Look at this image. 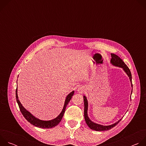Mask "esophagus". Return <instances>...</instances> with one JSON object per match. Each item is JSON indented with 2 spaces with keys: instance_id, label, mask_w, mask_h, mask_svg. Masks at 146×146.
Listing matches in <instances>:
<instances>
[{
  "instance_id": "obj_1",
  "label": "esophagus",
  "mask_w": 146,
  "mask_h": 146,
  "mask_svg": "<svg viewBox=\"0 0 146 146\" xmlns=\"http://www.w3.org/2000/svg\"><path fill=\"white\" fill-rule=\"evenodd\" d=\"M84 91H85V89H84V87H79V88H78V93H80V94L84 93Z\"/></svg>"
}]
</instances>
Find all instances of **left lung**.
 <instances>
[{
  "label": "left lung",
  "instance_id": "1",
  "mask_svg": "<svg viewBox=\"0 0 146 146\" xmlns=\"http://www.w3.org/2000/svg\"><path fill=\"white\" fill-rule=\"evenodd\" d=\"M111 63L116 66H118L120 68H122L123 70L127 74V75L129 76L130 81L131 82V86L132 87H133V85L132 84V74L131 73V71L129 69V68L127 66V65L124 63V62H123V60L117 55L114 54H111ZM131 92V94H132ZM84 118H85V121L87 124V125L91 129L96 131H108L110 130V129H111L112 128L114 127L115 125L118 123V122L121 120V119H120L118 121H117V122H115L114 124L110 125L109 126H103L101 125H99L97 123H95L94 122H93L92 121H91L90 118L88 117V114H87V110H88V102H87V99L86 98V97L85 96H84Z\"/></svg>",
  "mask_w": 146,
  "mask_h": 146
}]
</instances>
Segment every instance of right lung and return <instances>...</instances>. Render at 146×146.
Segmentation results:
<instances>
[{"instance_id": "obj_1", "label": "right lung", "mask_w": 146, "mask_h": 146, "mask_svg": "<svg viewBox=\"0 0 146 146\" xmlns=\"http://www.w3.org/2000/svg\"><path fill=\"white\" fill-rule=\"evenodd\" d=\"M74 91H72L70 92L66 97L65 102V105L63 108V110H62V112L55 119L50 120V121H42V120H40L36 118H35L34 116H33L29 111H28L21 105V103H20L19 100H18V95H17V88L15 91V95H16V99H17V102L18 105L19 110L23 114V116L25 117V118L31 124H32L33 125L41 128H51L53 127H55L60 122V121L62 119V117L64 116V114L66 108L68 105V104L70 102L72 97L73 96L74 94Z\"/></svg>"}]
</instances>
